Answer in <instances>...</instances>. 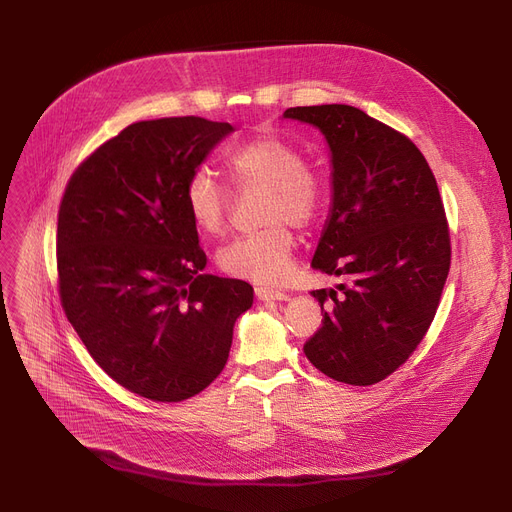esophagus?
Instances as JSON below:
<instances>
[{"instance_id": "obj_1", "label": "esophagus", "mask_w": 512, "mask_h": 512, "mask_svg": "<svg viewBox=\"0 0 512 512\" xmlns=\"http://www.w3.org/2000/svg\"><path fill=\"white\" fill-rule=\"evenodd\" d=\"M255 297L259 301H288V294L286 292L274 290V288H265V286L255 288Z\"/></svg>"}]
</instances>
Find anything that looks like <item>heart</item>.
I'll list each match as a JSON object with an SVG mask.
<instances>
[{
    "instance_id": "obj_1",
    "label": "heart",
    "mask_w": 512,
    "mask_h": 512,
    "mask_svg": "<svg viewBox=\"0 0 512 512\" xmlns=\"http://www.w3.org/2000/svg\"><path fill=\"white\" fill-rule=\"evenodd\" d=\"M226 170L238 191H265L259 232L240 236L220 251V267L255 284L282 282L292 263L297 240L286 220L307 226L321 207V186L307 168L303 153L276 134H259L234 149ZM184 203L193 224L207 236L228 226L230 193L213 174L199 170L184 186Z\"/></svg>"
}]
</instances>
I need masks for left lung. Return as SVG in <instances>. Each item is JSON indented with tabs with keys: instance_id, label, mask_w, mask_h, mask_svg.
I'll use <instances>...</instances> for the list:
<instances>
[{
	"instance_id": "1",
	"label": "left lung",
	"mask_w": 512,
	"mask_h": 512,
	"mask_svg": "<svg viewBox=\"0 0 512 512\" xmlns=\"http://www.w3.org/2000/svg\"><path fill=\"white\" fill-rule=\"evenodd\" d=\"M282 118L315 126L328 143L332 203L311 267L344 280L311 292L324 321L303 351L336 382L378 384L432 326L450 270L436 178L405 134L359 107H290Z\"/></svg>"
}]
</instances>
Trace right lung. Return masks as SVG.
<instances>
[{"instance_id":"obj_1","label":"right lung","mask_w":512,"mask_h":512,"mask_svg":"<svg viewBox=\"0 0 512 512\" xmlns=\"http://www.w3.org/2000/svg\"><path fill=\"white\" fill-rule=\"evenodd\" d=\"M234 128L197 116L126 126L72 174L58 215L66 317L126 390L180 402L222 373L253 286L203 274L184 186Z\"/></svg>"}]
</instances>
